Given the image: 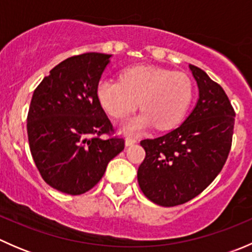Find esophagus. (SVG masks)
I'll return each instance as SVG.
<instances>
[{
  "instance_id": "1",
  "label": "esophagus",
  "mask_w": 252,
  "mask_h": 252,
  "mask_svg": "<svg viewBox=\"0 0 252 252\" xmlns=\"http://www.w3.org/2000/svg\"><path fill=\"white\" fill-rule=\"evenodd\" d=\"M136 142H138V139L131 138V136H128V138L126 139V146H131V145L136 144Z\"/></svg>"
}]
</instances>
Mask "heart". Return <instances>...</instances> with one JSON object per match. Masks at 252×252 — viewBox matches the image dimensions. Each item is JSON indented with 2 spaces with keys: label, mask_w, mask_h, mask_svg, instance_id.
I'll return each mask as SVG.
<instances>
[{
  "label": "heart",
  "mask_w": 252,
  "mask_h": 252,
  "mask_svg": "<svg viewBox=\"0 0 252 252\" xmlns=\"http://www.w3.org/2000/svg\"><path fill=\"white\" fill-rule=\"evenodd\" d=\"M119 80H100L96 95L101 106L116 119L126 118L140 106L141 114L121 124L126 134L140 133L152 123L162 130L173 128L191 103V83L182 73L135 65L124 69Z\"/></svg>",
  "instance_id": "b5f03b06"
}]
</instances>
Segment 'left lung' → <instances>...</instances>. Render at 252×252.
<instances>
[{
	"instance_id": "1",
	"label": "left lung",
	"mask_w": 252,
	"mask_h": 252,
	"mask_svg": "<svg viewBox=\"0 0 252 252\" xmlns=\"http://www.w3.org/2000/svg\"><path fill=\"white\" fill-rule=\"evenodd\" d=\"M199 100L178 128L140 144L146 156L138 183L155 204L173 207L202 192L224 166L232 147L235 112L227 94L200 68L189 64Z\"/></svg>"
}]
</instances>
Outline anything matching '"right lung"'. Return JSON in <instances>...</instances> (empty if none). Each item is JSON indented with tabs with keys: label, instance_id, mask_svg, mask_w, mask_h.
Here are the masks:
<instances>
[{
	"label": "right lung",
	"instance_id": "obj_1",
	"mask_svg": "<svg viewBox=\"0 0 252 252\" xmlns=\"http://www.w3.org/2000/svg\"><path fill=\"white\" fill-rule=\"evenodd\" d=\"M111 55L88 52L50 70L32 94L28 112L30 151L42 179L58 191L80 195L101 180L124 150L96 88ZM110 139H102L101 135Z\"/></svg>",
	"mask_w": 252,
	"mask_h": 252
}]
</instances>
